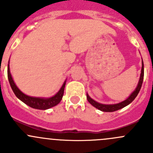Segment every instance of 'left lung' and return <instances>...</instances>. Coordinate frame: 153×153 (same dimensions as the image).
Wrapping results in <instances>:
<instances>
[{
	"label": "left lung",
	"instance_id": "obj_1",
	"mask_svg": "<svg viewBox=\"0 0 153 153\" xmlns=\"http://www.w3.org/2000/svg\"><path fill=\"white\" fill-rule=\"evenodd\" d=\"M142 59V58H141ZM143 74H144V69H143V62L142 60V67H141V75H140V78L139 81H138V85H137L136 88L135 89V90L131 93V95L126 98L124 101H121V102L118 103V104H101V103H98L97 101H95V100L92 99V98H90L89 95L86 93V98H87V101L90 103V104H92L94 107L97 108L99 110L102 111V112H115V111L118 110V109H121L122 108L125 107L127 105H129L130 103H132L134 101L136 96L138 95V92H139L140 89H141V86H142L143 80Z\"/></svg>",
	"mask_w": 153,
	"mask_h": 153
}]
</instances>
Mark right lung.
<instances>
[{"label":"right lung","instance_id":"1","mask_svg":"<svg viewBox=\"0 0 153 153\" xmlns=\"http://www.w3.org/2000/svg\"><path fill=\"white\" fill-rule=\"evenodd\" d=\"M9 64H10V61H9ZM7 75H8V79L9 81H10L11 88H12V91L15 93V95H16L17 98L21 100V101H23L24 104L30 106V107L37 109L46 110V109L58 105L61 102V99H62L67 80L64 81L61 89L55 95L50 97V98H41V97L29 96V95L24 94V92H22L18 89V86L14 82L13 78H12V75L10 73V64H8V67H7Z\"/></svg>","mask_w":153,"mask_h":153}]
</instances>
